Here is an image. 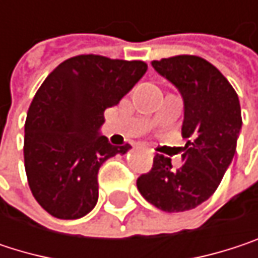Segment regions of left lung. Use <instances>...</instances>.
I'll list each match as a JSON object with an SVG mask.
<instances>
[{"instance_id":"obj_1","label":"left lung","mask_w":258,"mask_h":258,"mask_svg":"<svg viewBox=\"0 0 258 258\" xmlns=\"http://www.w3.org/2000/svg\"><path fill=\"white\" fill-rule=\"evenodd\" d=\"M158 75L173 83L183 100L179 169L157 154L152 169L139 176L140 194L164 212L189 211L208 200L232 163L242 127L236 91L211 62L194 55L152 61Z\"/></svg>"}]
</instances>
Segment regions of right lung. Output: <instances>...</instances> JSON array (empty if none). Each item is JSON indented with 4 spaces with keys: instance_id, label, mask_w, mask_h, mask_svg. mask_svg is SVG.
<instances>
[{
    "instance_id": "obj_1",
    "label": "right lung",
    "mask_w": 258,
    "mask_h": 258,
    "mask_svg": "<svg viewBox=\"0 0 258 258\" xmlns=\"http://www.w3.org/2000/svg\"><path fill=\"white\" fill-rule=\"evenodd\" d=\"M146 70L143 61L78 55L38 88L26 115L24 158L31 192L52 217L78 220L97 205L101 164L131 148L113 146L100 134L104 110Z\"/></svg>"
}]
</instances>
